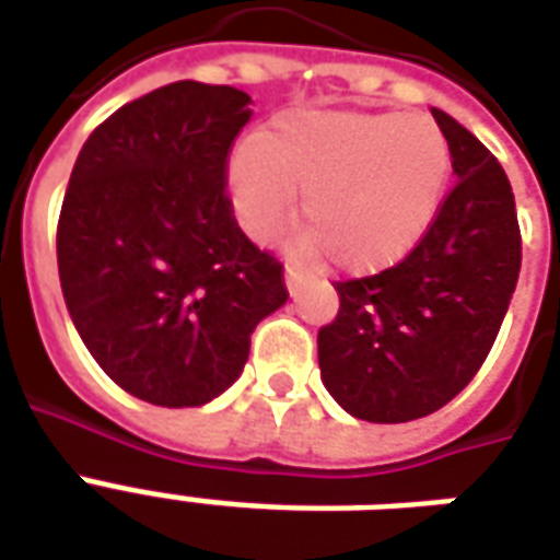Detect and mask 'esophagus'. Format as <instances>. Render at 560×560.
<instances>
[{
    "instance_id": "1",
    "label": "esophagus",
    "mask_w": 560,
    "mask_h": 560,
    "mask_svg": "<svg viewBox=\"0 0 560 560\" xmlns=\"http://www.w3.org/2000/svg\"><path fill=\"white\" fill-rule=\"evenodd\" d=\"M284 284H288V293L291 296H296V291H300V284H303V269L300 267H284Z\"/></svg>"
}]
</instances>
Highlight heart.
I'll return each instance as SVG.
<instances>
[{
	"instance_id": "obj_1",
	"label": "heart",
	"mask_w": 560,
	"mask_h": 560,
	"mask_svg": "<svg viewBox=\"0 0 560 560\" xmlns=\"http://www.w3.org/2000/svg\"><path fill=\"white\" fill-rule=\"evenodd\" d=\"M446 179L450 147L432 119L360 110L281 116L228 164L233 209L252 240L281 236L305 195V245L353 272L411 255L441 212Z\"/></svg>"
}]
</instances>
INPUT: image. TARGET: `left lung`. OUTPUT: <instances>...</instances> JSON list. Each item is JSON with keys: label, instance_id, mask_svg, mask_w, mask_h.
I'll return each instance as SVG.
<instances>
[{"label": "left lung", "instance_id": "obj_1", "mask_svg": "<svg viewBox=\"0 0 560 560\" xmlns=\"http://www.w3.org/2000/svg\"><path fill=\"white\" fill-rule=\"evenodd\" d=\"M432 116L458 183L401 264L336 284L339 315L317 332L324 387L357 420H420L456 399L516 291L522 236L504 167L453 116Z\"/></svg>", "mask_w": 560, "mask_h": 560}]
</instances>
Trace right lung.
Returning a JSON list of instances; mask_svg holds the SVG:
<instances>
[{"instance_id":"obj_1","label":"right lung","mask_w":560,"mask_h":560,"mask_svg":"<svg viewBox=\"0 0 560 560\" xmlns=\"http://www.w3.org/2000/svg\"><path fill=\"white\" fill-rule=\"evenodd\" d=\"M248 104L233 86H161L107 116L68 179L56 233L68 315L95 363L149 405L221 396L257 324L288 303L281 264L224 195Z\"/></svg>"}]
</instances>
